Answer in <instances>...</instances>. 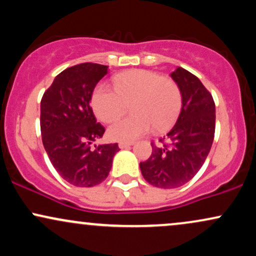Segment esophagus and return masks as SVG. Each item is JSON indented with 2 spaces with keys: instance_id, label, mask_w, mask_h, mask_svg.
<instances>
[{
  "instance_id": "obj_1",
  "label": "esophagus",
  "mask_w": 256,
  "mask_h": 256,
  "mask_svg": "<svg viewBox=\"0 0 256 256\" xmlns=\"http://www.w3.org/2000/svg\"><path fill=\"white\" fill-rule=\"evenodd\" d=\"M131 146H134V142H120L119 143L120 149H128V148H130Z\"/></svg>"
}]
</instances>
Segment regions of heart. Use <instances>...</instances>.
I'll list each match as a JSON object with an SVG mask.
<instances>
[{
    "mask_svg": "<svg viewBox=\"0 0 256 256\" xmlns=\"http://www.w3.org/2000/svg\"><path fill=\"white\" fill-rule=\"evenodd\" d=\"M113 88L100 84L91 96V107L102 122L110 124L124 116L131 104L134 116L108 128V137L116 142H131L148 134L152 126L164 131L173 124L182 107L178 85L170 78L146 70L120 73Z\"/></svg>",
    "mask_w": 256,
    "mask_h": 256,
    "instance_id": "b5f03b06",
    "label": "heart"
}]
</instances>
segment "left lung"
<instances>
[{"mask_svg": "<svg viewBox=\"0 0 256 256\" xmlns=\"http://www.w3.org/2000/svg\"><path fill=\"white\" fill-rule=\"evenodd\" d=\"M171 78L182 94V110L176 124L164 137L168 146H154L150 158L140 164L149 184L174 189L194 178L204 164L216 131V104L201 80L178 67Z\"/></svg>", "mask_w": 256, "mask_h": 256, "instance_id": "1", "label": "left lung"}]
</instances>
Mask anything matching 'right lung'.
Wrapping results in <instances>:
<instances>
[{"label": "right lung", "instance_id": "add662e5", "mask_svg": "<svg viewBox=\"0 0 256 256\" xmlns=\"http://www.w3.org/2000/svg\"><path fill=\"white\" fill-rule=\"evenodd\" d=\"M108 66L85 62L64 70L55 77L40 101V134L50 162L64 180L74 186H95L110 174L114 144H95L104 128L90 107L96 84Z\"/></svg>", "mask_w": 256, "mask_h": 256}]
</instances>
